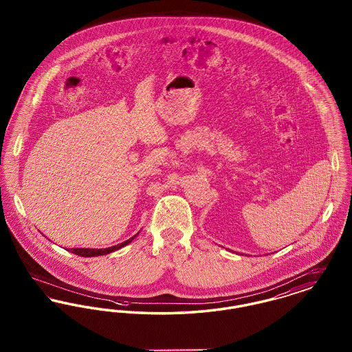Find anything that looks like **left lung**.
<instances>
[{
    "mask_svg": "<svg viewBox=\"0 0 352 352\" xmlns=\"http://www.w3.org/2000/svg\"><path fill=\"white\" fill-rule=\"evenodd\" d=\"M241 254H243V253H241ZM245 256H247V254H245Z\"/></svg>",
    "mask_w": 352,
    "mask_h": 352,
    "instance_id": "obj_1",
    "label": "left lung"
}]
</instances>
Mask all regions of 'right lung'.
Segmentation results:
<instances>
[{
	"instance_id": "1",
	"label": "right lung",
	"mask_w": 352,
	"mask_h": 352,
	"mask_svg": "<svg viewBox=\"0 0 352 352\" xmlns=\"http://www.w3.org/2000/svg\"><path fill=\"white\" fill-rule=\"evenodd\" d=\"M140 232L132 236L131 239L120 243L118 245H113V247H109V248H104V250H94V248H69L67 250L68 252L74 253V254H78V256H82V257H96V256H104V254H108V253H112V252L118 251L120 248L128 245L129 243H132V240H134V237Z\"/></svg>"
}]
</instances>
